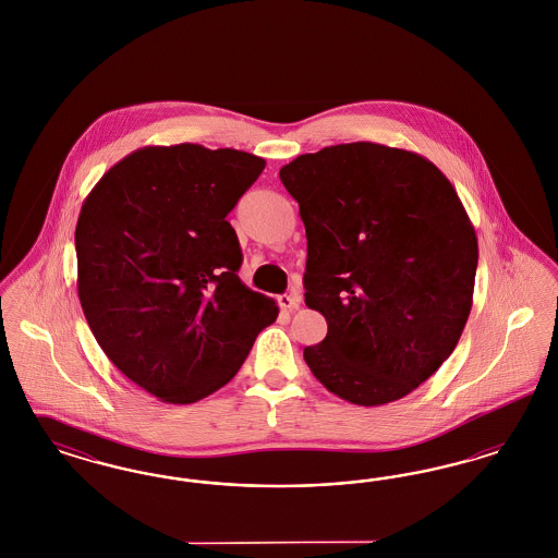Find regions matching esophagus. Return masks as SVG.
Returning a JSON list of instances; mask_svg holds the SVG:
<instances>
[{"mask_svg": "<svg viewBox=\"0 0 558 558\" xmlns=\"http://www.w3.org/2000/svg\"><path fill=\"white\" fill-rule=\"evenodd\" d=\"M278 305H280V310H284V312H294V310H299L301 299H299V294H280V296H278Z\"/></svg>", "mask_w": 558, "mask_h": 558, "instance_id": "esophagus-1", "label": "esophagus"}]
</instances>
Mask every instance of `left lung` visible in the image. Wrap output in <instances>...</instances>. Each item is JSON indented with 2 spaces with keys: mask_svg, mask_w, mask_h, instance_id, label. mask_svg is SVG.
Instances as JSON below:
<instances>
[{
  "mask_svg": "<svg viewBox=\"0 0 558 558\" xmlns=\"http://www.w3.org/2000/svg\"><path fill=\"white\" fill-rule=\"evenodd\" d=\"M307 236L305 303L328 324L303 357L355 405L405 398L437 371L473 307L478 246L450 180L425 157L372 142L280 169Z\"/></svg>",
  "mask_w": 558,
  "mask_h": 558,
  "instance_id": "1",
  "label": "left lung"
}]
</instances>
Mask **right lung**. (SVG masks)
I'll return each mask as SVG.
<instances>
[{
  "instance_id": "obj_1",
  "label": "right lung",
  "mask_w": 558,
  "mask_h": 558,
  "mask_svg": "<svg viewBox=\"0 0 558 558\" xmlns=\"http://www.w3.org/2000/svg\"><path fill=\"white\" fill-rule=\"evenodd\" d=\"M266 160L201 144L146 146L110 167L81 207L77 291L108 360L167 403L234 378L278 305L239 278L226 221Z\"/></svg>"
}]
</instances>
